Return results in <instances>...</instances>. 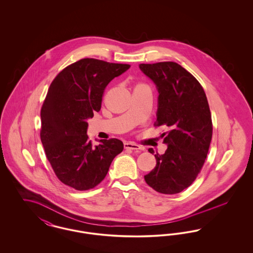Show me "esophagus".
Masks as SVG:
<instances>
[{
	"label": "esophagus",
	"instance_id": "1",
	"mask_svg": "<svg viewBox=\"0 0 253 253\" xmlns=\"http://www.w3.org/2000/svg\"><path fill=\"white\" fill-rule=\"evenodd\" d=\"M124 149H129V150H132V151H140L141 147L139 145L134 144L132 142H125L124 143Z\"/></svg>",
	"mask_w": 253,
	"mask_h": 253
}]
</instances>
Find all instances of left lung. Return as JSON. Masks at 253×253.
<instances>
[{
	"mask_svg": "<svg viewBox=\"0 0 253 253\" xmlns=\"http://www.w3.org/2000/svg\"><path fill=\"white\" fill-rule=\"evenodd\" d=\"M139 68L159 93L155 126L166 125L169 129L162 133L168 148L164 155H155L157 165L144 179L158 193H181L200 172L211 141L212 122L207 96L199 82L176 62L141 63ZM149 152L155 153L153 149Z\"/></svg>",
	"mask_w": 253,
	"mask_h": 253,
	"instance_id": "left-lung-1",
	"label": "left lung"
}]
</instances>
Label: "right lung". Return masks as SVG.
<instances>
[{
	"label": "right lung",
	"instance_id": "obj_1",
	"mask_svg": "<svg viewBox=\"0 0 253 253\" xmlns=\"http://www.w3.org/2000/svg\"><path fill=\"white\" fill-rule=\"evenodd\" d=\"M129 68V64L87 58L65 67L50 84L41 110V140L57 177L77 191L98 185L123 151L117 138L92 144L87 120L101 108L109 83Z\"/></svg>",
	"mask_w": 253,
	"mask_h": 253
}]
</instances>
